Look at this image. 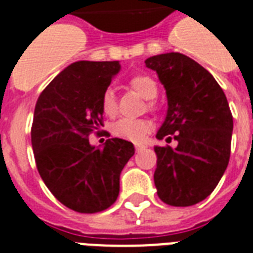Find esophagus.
I'll use <instances>...</instances> for the list:
<instances>
[{"label":"esophagus","instance_id":"esophagus-1","mask_svg":"<svg viewBox=\"0 0 253 253\" xmlns=\"http://www.w3.org/2000/svg\"><path fill=\"white\" fill-rule=\"evenodd\" d=\"M141 149H145V145H142V143H135V150H141Z\"/></svg>","mask_w":253,"mask_h":253}]
</instances>
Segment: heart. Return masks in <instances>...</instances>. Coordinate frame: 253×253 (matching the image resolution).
Returning a JSON list of instances; mask_svg holds the SVG:
<instances>
[{
    "instance_id": "b5f03b06",
    "label": "heart",
    "mask_w": 253,
    "mask_h": 253,
    "mask_svg": "<svg viewBox=\"0 0 253 253\" xmlns=\"http://www.w3.org/2000/svg\"><path fill=\"white\" fill-rule=\"evenodd\" d=\"M127 84L132 90H135L145 100H153L159 93L156 81L146 74H135L128 80ZM148 107L153 108V101H149ZM101 110L107 116L116 115L118 103H116V96L114 90L107 89L103 93ZM111 130L115 137L126 139V141H132V142H139L152 130V123L146 119H121L114 123Z\"/></svg>"
}]
</instances>
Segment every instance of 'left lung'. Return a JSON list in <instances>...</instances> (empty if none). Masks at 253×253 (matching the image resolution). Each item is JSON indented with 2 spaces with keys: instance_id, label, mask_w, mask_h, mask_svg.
<instances>
[{
  "instance_id": "obj_1",
  "label": "left lung",
  "mask_w": 253,
  "mask_h": 253,
  "mask_svg": "<svg viewBox=\"0 0 253 253\" xmlns=\"http://www.w3.org/2000/svg\"><path fill=\"white\" fill-rule=\"evenodd\" d=\"M168 99L156 137L177 146H156L154 184L161 201L192 206L211 194L229 164L233 116L222 88L206 69L180 52L148 58Z\"/></svg>"
}]
</instances>
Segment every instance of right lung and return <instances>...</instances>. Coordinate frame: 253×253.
I'll use <instances>...</instances> for the list:
<instances>
[{
  "label": "right lung",
  "instance_id": "right-lung-1",
  "mask_svg": "<svg viewBox=\"0 0 253 253\" xmlns=\"http://www.w3.org/2000/svg\"><path fill=\"white\" fill-rule=\"evenodd\" d=\"M119 70L118 61H78L36 101L31 128L36 168L52 195L77 212L93 214L114 205L122 169L134 156L128 141L110 138L96 148L88 138L103 126L101 96Z\"/></svg>",
  "mask_w": 253,
  "mask_h": 253
}]
</instances>
